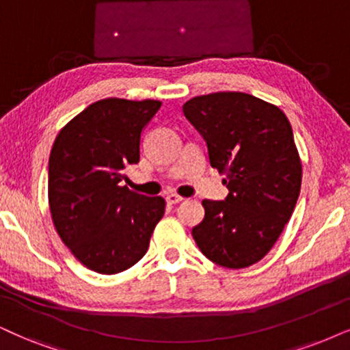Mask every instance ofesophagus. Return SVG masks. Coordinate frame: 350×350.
I'll return each instance as SVG.
<instances>
[{
    "label": "esophagus",
    "mask_w": 350,
    "mask_h": 350,
    "mask_svg": "<svg viewBox=\"0 0 350 350\" xmlns=\"http://www.w3.org/2000/svg\"><path fill=\"white\" fill-rule=\"evenodd\" d=\"M165 198H166L167 203H171V205H176V203H179V202L184 200V198L180 197V196H178V193H167Z\"/></svg>",
    "instance_id": "1"
}]
</instances>
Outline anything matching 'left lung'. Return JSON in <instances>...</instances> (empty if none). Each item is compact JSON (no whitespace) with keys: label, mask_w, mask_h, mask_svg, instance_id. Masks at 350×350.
Returning a JSON list of instances; mask_svg holds the SVG:
<instances>
[{"label":"left lung","mask_w":350,"mask_h":350,"mask_svg":"<svg viewBox=\"0 0 350 350\" xmlns=\"http://www.w3.org/2000/svg\"><path fill=\"white\" fill-rule=\"evenodd\" d=\"M183 111L205 139L211 166L226 174L229 190L223 202H202L205 218L192 236L219 267H250L271 250L300 193L302 163L289 119L242 92L196 96Z\"/></svg>","instance_id":"left-lung-1"}]
</instances>
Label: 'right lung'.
Listing matches in <instances>:
<instances>
[{
    "mask_svg": "<svg viewBox=\"0 0 350 350\" xmlns=\"http://www.w3.org/2000/svg\"><path fill=\"white\" fill-rule=\"evenodd\" d=\"M161 101L105 98L57 134L48 163V202L61 241L88 269L116 274L147 254L165 215L163 197L131 190L126 170L140 160V135Z\"/></svg>",
    "mask_w": 350,
    "mask_h": 350,
    "instance_id": "right-lung-1",
    "label": "right lung"
}]
</instances>
